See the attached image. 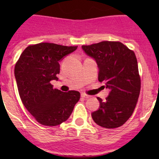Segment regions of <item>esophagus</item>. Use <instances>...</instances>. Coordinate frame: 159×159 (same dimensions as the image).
I'll return each instance as SVG.
<instances>
[{"label": "esophagus", "instance_id": "34e87169", "mask_svg": "<svg viewBox=\"0 0 159 159\" xmlns=\"http://www.w3.org/2000/svg\"><path fill=\"white\" fill-rule=\"evenodd\" d=\"M89 97H90L89 95H88V94H84V93H82V94H81V98H89Z\"/></svg>", "mask_w": 159, "mask_h": 159}]
</instances>
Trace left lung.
Here are the masks:
<instances>
[{
  "mask_svg": "<svg viewBox=\"0 0 159 159\" xmlns=\"http://www.w3.org/2000/svg\"><path fill=\"white\" fill-rule=\"evenodd\" d=\"M84 52L96 61L98 81L110 89L105 102L91 117L97 125L105 129H116L131 116L139 99L141 78L134 52L119 41H101L82 45Z\"/></svg>",
  "mask_w": 159,
  "mask_h": 159,
  "instance_id": "left-lung-1",
  "label": "left lung"
}]
</instances>
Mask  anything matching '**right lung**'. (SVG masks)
I'll list each match as a JSON object with an SVG mask.
<instances>
[{
  "mask_svg": "<svg viewBox=\"0 0 159 159\" xmlns=\"http://www.w3.org/2000/svg\"><path fill=\"white\" fill-rule=\"evenodd\" d=\"M78 46L53 43L30 44L20 54L14 67V75L21 102L38 122L56 126L66 121L79 101L77 91L63 92L53 88L51 80H57L59 61Z\"/></svg>",
  "mask_w": 159,
  "mask_h": 159,
  "instance_id": "add662e5",
  "label": "right lung"
}]
</instances>
